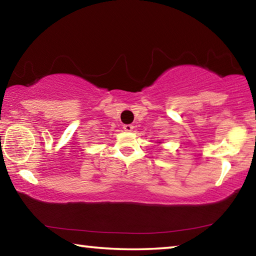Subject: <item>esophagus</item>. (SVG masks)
<instances>
[{
    "instance_id": "esophagus-1",
    "label": "esophagus",
    "mask_w": 256,
    "mask_h": 256,
    "mask_svg": "<svg viewBox=\"0 0 256 256\" xmlns=\"http://www.w3.org/2000/svg\"><path fill=\"white\" fill-rule=\"evenodd\" d=\"M123 128H124V131L131 132L133 130V125L132 124H125V125H123Z\"/></svg>"
}]
</instances>
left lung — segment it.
Here are the masks:
<instances>
[{
    "instance_id": "1",
    "label": "left lung",
    "mask_w": 256,
    "mask_h": 256,
    "mask_svg": "<svg viewBox=\"0 0 256 256\" xmlns=\"http://www.w3.org/2000/svg\"><path fill=\"white\" fill-rule=\"evenodd\" d=\"M159 144H160V142H159Z\"/></svg>"
}]
</instances>
